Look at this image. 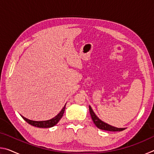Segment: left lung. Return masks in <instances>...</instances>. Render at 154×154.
Segmentation results:
<instances>
[{
    "label": "left lung",
    "mask_w": 154,
    "mask_h": 154,
    "mask_svg": "<svg viewBox=\"0 0 154 154\" xmlns=\"http://www.w3.org/2000/svg\"><path fill=\"white\" fill-rule=\"evenodd\" d=\"M89 109H90V113L91 116V118H92L94 123L96 126V127L98 128L99 129L103 130H107V131H113V132H117V131H122V130H125L126 128H116L114 126H112L111 125L105 123V122H103L101 119H99L96 115L94 113V112L93 111L92 107L89 106Z\"/></svg>",
    "instance_id": "1"
}]
</instances>
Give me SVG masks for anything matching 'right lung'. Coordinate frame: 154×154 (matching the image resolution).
Segmentation results:
<instances>
[{
	"label": "right lung",
	"mask_w": 154,
	"mask_h": 154,
	"mask_svg": "<svg viewBox=\"0 0 154 154\" xmlns=\"http://www.w3.org/2000/svg\"><path fill=\"white\" fill-rule=\"evenodd\" d=\"M65 108H66V105L64 106V107L62 108L61 111L56 116L54 117V118L49 119V120H46V121H32L24 118V117H23L22 116V118L27 122V123L32 125L33 126H35L37 128H51V127H53L54 126H55V125L58 124V122L60 120L62 117L63 116L64 112L65 111Z\"/></svg>",
	"instance_id": "1"
}]
</instances>
